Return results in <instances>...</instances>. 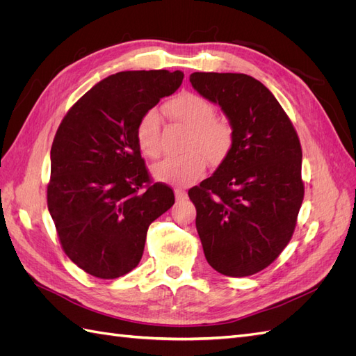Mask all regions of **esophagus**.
<instances>
[{
    "label": "esophagus",
    "instance_id": "1",
    "mask_svg": "<svg viewBox=\"0 0 356 356\" xmlns=\"http://www.w3.org/2000/svg\"><path fill=\"white\" fill-rule=\"evenodd\" d=\"M174 193H175V199H177V200H182V199L187 197V193H186L184 190H182V188H175Z\"/></svg>",
    "mask_w": 356,
    "mask_h": 356
}]
</instances>
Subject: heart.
<instances>
[{"instance_id": "1", "label": "heart", "mask_w": 356, "mask_h": 356, "mask_svg": "<svg viewBox=\"0 0 356 356\" xmlns=\"http://www.w3.org/2000/svg\"><path fill=\"white\" fill-rule=\"evenodd\" d=\"M168 114L190 129L186 148L188 153L168 157L152 168L154 179L165 184L184 187L197 181L209 163L218 165L232 147V127L227 122L213 118V105L200 95L184 92L166 104ZM136 144L145 157L160 154V114L156 108L147 110L135 127Z\"/></svg>"}]
</instances>
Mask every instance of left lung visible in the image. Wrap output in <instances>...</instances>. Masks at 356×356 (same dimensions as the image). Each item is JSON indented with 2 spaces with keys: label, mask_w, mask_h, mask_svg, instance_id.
Listing matches in <instances>:
<instances>
[{
  "label": "left lung",
  "mask_w": 356,
  "mask_h": 356,
  "mask_svg": "<svg viewBox=\"0 0 356 356\" xmlns=\"http://www.w3.org/2000/svg\"><path fill=\"white\" fill-rule=\"evenodd\" d=\"M190 83L221 106L233 134L217 170L188 191L203 252L217 272L250 276L272 264L294 233L305 196L298 136L251 75L193 72Z\"/></svg>",
  "instance_id": "obj_1"
}]
</instances>
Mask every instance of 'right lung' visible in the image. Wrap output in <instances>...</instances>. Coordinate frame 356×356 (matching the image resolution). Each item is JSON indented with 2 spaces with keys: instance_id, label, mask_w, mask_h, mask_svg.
Wrapping results in <instances>:
<instances>
[{
  "instance_id": "right-lung-1",
  "label": "right lung",
  "mask_w": 356,
  "mask_h": 356,
  "mask_svg": "<svg viewBox=\"0 0 356 356\" xmlns=\"http://www.w3.org/2000/svg\"><path fill=\"white\" fill-rule=\"evenodd\" d=\"M182 79L181 71L117 72L63 117L50 152L47 207L63 251L86 273L115 279L134 270L149 224L175 202L170 187L149 184L135 127Z\"/></svg>"
}]
</instances>
